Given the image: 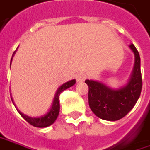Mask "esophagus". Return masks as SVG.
<instances>
[{
    "mask_svg": "<svg viewBox=\"0 0 150 150\" xmlns=\"http://www.w3.org/2000/svg\"><path fill=\"white\" fill-rule=\"evenodd\" d=\"M86 79V75L84 74V73H78L77 75H76V81L78 82H82L84 81V80Z\"/></svg>",
    "mask_w": 150,
    "mask_h": 150,
    "instance_id": "esophagus-1",
    "label": "esophagus"
}]
</instances>
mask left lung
I'll use <instances>...</instances> for the list:
<instances>
[{"mask_svg": "<svg viewBox=\"0 0 150 150\" xmlns=\"http://www.w3.org/2000/svg\"><path fill=\"white\" fill-rule=\"evenodd\" d=\"M129 49L134 54V65L127 84L117 89L93 80H86L89 87V106L99 118L117 121L125 117L139 98L142 90L140 57L135 46L131 43Z\"/></svg>", "mask_w": 150, "mask_h": 150, "instance_id": "8db88e82", "label": "left lung"}]
</instances>
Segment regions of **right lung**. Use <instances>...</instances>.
<instances>
[{
    "instance_id": "right-lung-1",
    "label": "right lung",
    "mask_w": 150,
    "mask_h": 150,
    "mask_svg": "<svg viewBox=\"0 0 150 150\" xmlns=\"http://www.w3.org/2000/svg\"><path fill=\"white\" fill-rule=\"evenodd\" d=\"M16 51L13 53V55H12V58L15 54ZM12 58L11 59V61H12ZM10 64V65H11ZM75 84V80L73 79L71 81H69L65 82L64 84L61 85L58 88V90L56 91L55 95H54V100H53V103L51 105V108H49V110L44 114V115H42V116H39V117H30V116H28L26 114L23 113L21 111H19L17 108L16 107L14 101L11 98V101L13 102L14 106L16 107L17 112H19V114L23 117V118L25 120L27 121L28 123H30L31 125L34 126V127H49L50 125H52L55 120L57 119L58 116H59V95L60 93L64 91V90L68 89V88L73 86Z\"/></svg>"
}]
</instances>
